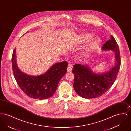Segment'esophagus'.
<instances>
[{
	"label": "esophagus",
	"mask_w": 131,
	"mask_h": 131,
	"mask_svg": "<svg viewBox=\"0 0 131 131\" xmlns=\"http://www.w3.org/2000/svg\"><path fill=\"white\" fill-rule=\"evenodd\" d=\"M73 69V64L71 62H69L68 66L67 68V71L68 72H71Z\"/></svg>",
	"instance_id": "34e87169"
}]
</instances>
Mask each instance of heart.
Listing matches in <instances>:
<instances>
[{
	"mask_svg": "<svg viewBox=\"0 0 131 131\" xmlns=\"http://www.w3.org/2000/svg\"><path fill=\"white\" fill-rule=\"evenodd\" d=\"M93 35L89 33H83L78 37V42L80 43H86L90 39L87 45L83 49L81 56L83 58L89 56L100 43V40L97 37L93 38Z\"/></svg>",
	"mask_w": 131,
	"mask_h": 131,
	"instance_id": "obj_1",
	"label": "heart"
}]
</instances>
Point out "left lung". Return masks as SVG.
<instances>
[{
    "mask_svg": "<svg viewBox=\"0 0 131 131\" xmlns=\"http://www.w3.org/2000/svg\"><path fill=\"white\" fill-rule=\"evenodd\" d=\"M103 51H112L115 53V63L104 72L97 73L87 65L75 64L72 72L75 79L73 87L75 91L83 98L99 97L112 87L115 81L120 66V57L118 44L115 39H111L102 46Z\"/></svg>",
    "mask_w": 131,
    "mask_h": 131,
    "instance_id": "8db88e82",
    "label": "left lung"
}]
</instances>
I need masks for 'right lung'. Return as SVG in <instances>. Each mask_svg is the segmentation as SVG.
Here are the masks:
<instances>
[{
  "instance_id": "add662e5",
  "label": "right lung",
  "mask_w": 131,
  "mask_h": 131,
  "mask_svg": "<svg viewBox=\"0 0 131 131\" xmlns=\"http://www.w3.org/2000/svg\"><path fill=\"white\" fill-rule=\"evenodd\" d=\"M12 64L14 75L19 87L28 96L39 100L50 98L54 94L59 81L67 71L68 65L66 61L56 63L43 74L28 75L17 65L16 49L13 52Z\"/></svg>"
}]
</instances>
